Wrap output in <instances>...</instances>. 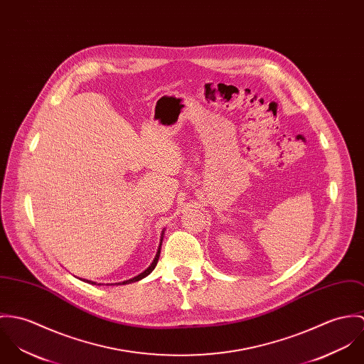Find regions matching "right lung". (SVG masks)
I'll use <instances>...</instances> for the list:
<instances>
[{"label": "right lung", "mask_w": 364, "mask_h": 364, "mask_svg": "<svg viewBox=\"0 0 364 364\" xmlns=\"http://www.w3.org/2000/svg\"><path fill=\"white\" fill-rule=\"evenodd\" d=\"M164 233V232H163ZM162 233V235H163ZM161 247H162V242L159 244V248H158V252H156V255H155V258H154V261H152V264L144 271V272H141L138 277H134L132 279H128V281H124V282L114 283V284H125V283H132V282H138V281H141V279H144L145 277H148L154 269H155V267H156V264H158V261H159V257H161ZM85 282L92 283V284H96L95 282H92V281H86V279H83Z\"/></svg>", "instance_id": "obj_1"}]
</instances>
